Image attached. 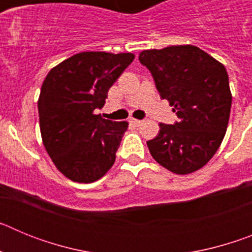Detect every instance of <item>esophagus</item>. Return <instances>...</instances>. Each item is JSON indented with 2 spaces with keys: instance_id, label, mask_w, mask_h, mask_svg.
Masks as SVG:
<instances>
[{
  "instance_id": "34e87169",
  "label": "esophagus",
  "mask_w": 252,
  "mask_h": 252,
  "mask_svg": "<svg viewBox=\"0 0 252 252\" xmlns=\"http://www.w3.org/2000/svg\"><path fill=\"white\" fill-rule=\"evenodd\" d=\"M130 122L132 125H135V126H139V125L142 124V121H140V120H136V119H130Z\"/></svg>"
}]
</instances>
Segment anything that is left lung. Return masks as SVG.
I'll list each match as a JSON object with an SVG mask.
<instances>
[{
    "mask_svg": "<svg viewBox=\"0 0 252 252\" xmlns=\"http://www.w3.org/2000/svg\"><path fill=\"white\" fill-rule=\"evenodd\" d=\"M139 59L179 119L159 125V135L148 141L151 157L174 174L199 170L218 150L228 125L232 94L226 68L194 45L149 49Z\"/></svg>",
    "mask_w": 252,
    "mask_h": 252,
    "instance_id": "8db88e82",
    "label": "left lung"
}]
</instances>
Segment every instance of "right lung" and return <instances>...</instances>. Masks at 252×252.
Instances as JSON below:
<instances>
[{
  "instance_id": "add662e5",
  "label": "right lung",
  "mask_w": 252,
  "mask_h": 252,
  "mask_svg": "<svg viewBox=\"0 0 252 252\" xmlns=\"http://www.w3.org/2000/svg\"><path fill=\"white\" fill-rule=\"evenodd\" d=\"M132 53L83 51L55 65L44 79L37 108L41 139L58 170L77 183H92L112 168L128 124L95 115L127 68Z\"/></svg>"
}]
</instances>
